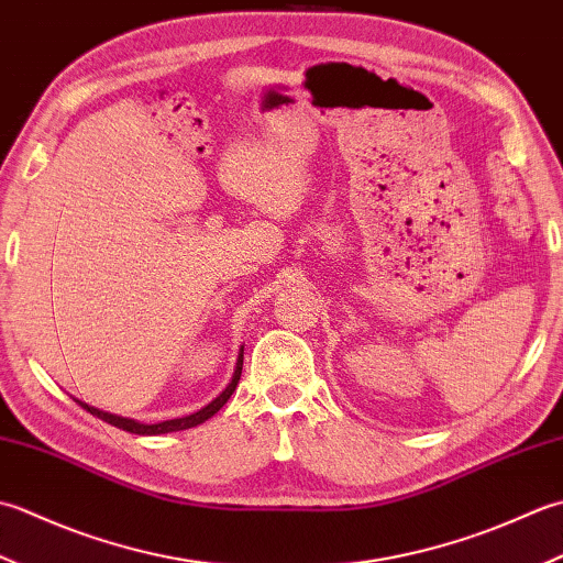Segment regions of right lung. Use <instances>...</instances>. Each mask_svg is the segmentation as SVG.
Here are the masks:
<instances>
[{"mask_svg":"<svg viewBox=\"0 0 563 563\" xmlns=\"http://www.w3.org/2000/svg\"><path fill=\"white\" fill-rule=\"evenodd\" d=\"M243 354H245V345H240L233 376H231V382H228V386L223 388V391L218 394V396L211 400V404H206L201 410L191 412V416H185V418L163 420V422H151V426H147V422H137V420H133V418L117 416V412H107V410H99V408H95V406H87V404H82V400H77V398H75V400H77V404L82 406V408H87V412H91V416H97L99 420L109 422V426L119 428V430H125V432H133V434H167V432L189 430V428L201 426V422H206L211 416H216V412L228 404V398L233 396L235 386H238V382H240V374H243Z\"/></svg>","mask_w":563,"mask_h":563,"instance_id":"add662e5","label":"right lung"}]
</instances>
